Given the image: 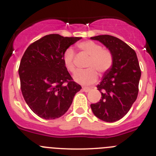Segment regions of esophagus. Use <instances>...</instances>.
<instances>
[{
  "instance_id": "34e87169",
  "label": "esophagus",
  "mask_w": 156,
  "mask_h": 156,
  "mask_svg": "<svg viewBox=\"0 0 156 156\" xmlns=\"http://www.w3.org/2000/svg\"><path fill=\"white\" fill-rule=\"evenodd\" d=\"M82 90L84 91V92L87 93V92H89L90 90V88L87 87H82Z\"/></svg>"
}]
</instances>
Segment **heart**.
Returning <instances> with one entry per match:
<instances>
[{
  "label": "heart",
  "instance_id": "obj_1",
  "mask_svg": "<svg viewBox=\"0 0 156 156\" xmlns=\"http://www.w3.org/2000/svg\"><path fill=\"white\" fill-rule=\"evenodd\" d=\"M78 48L83 53L89 56L86 67L89 68L84 71H78L74 75V80L78 84L87 85L97 80V72L105 73L109 70L113 63V56L110 51L103 50L101 45L91 41L78 44ZM75 53L72 48H68L63 53L62 61L66 69L70 72L75 70Z\"/></svg>",
  "mask_w": 156,
  "mask_h": 156
}]
</instances>
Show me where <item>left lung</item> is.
<instances>
[{
	"mask_svg": "<svg viewBox=\"0 0 156 156\" xmlns=\"http://www.w3.org/2000/svg\"><path fill=\"white\" fill-rule=\"evenodd\" d=\"M112 53L113 63L97 90L101 99L90 107L94 115L106 122H115L128 112L138 94L141 71L136 53L123 41L104 34L91 37Z\"/></svg>",
	"mask_w": 156,
	"mask_h": 156,
	"instance_id": "left-lung-1",
	"label": "left lung"
}]
</instances>
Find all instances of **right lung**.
Wrapping results in <instances>:
<instances>
[{"instance_id": "obj_1", "label": "right lung", "mask_w": 156, "mask_h": 156, "mask_svg": "<svg viewBox=\"0 0 156 156\" xmlns=\"http://www.w3.org/2000/svg\"><path fill=\"white\" fill-rule=\"evenodd\" d=\"M80 37L51 34L26 49L19 68L21 90L31 111L44 119L63 115L81 85L73 81L62 56Z\"/></svg>"}]
</instances>
